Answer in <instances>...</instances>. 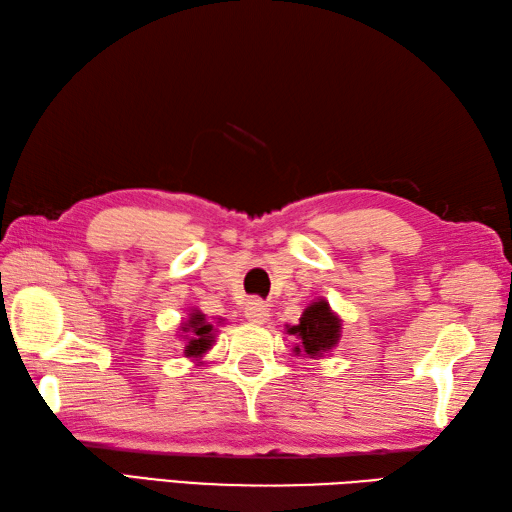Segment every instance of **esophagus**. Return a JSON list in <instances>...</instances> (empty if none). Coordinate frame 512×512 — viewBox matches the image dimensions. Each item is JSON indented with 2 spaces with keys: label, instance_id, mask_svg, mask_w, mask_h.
<instances>
[{
  "label": "esophagus",
  "instance_id": "obj_1",
  "mask_svg": "<svg viewBox=\"0 0 512 512\" xmlns=\"http://www.w3.org/2000/svg\"><path fill=\"white\" fill-rule=\"evenodd\" d=\"M244 316H246L248 323H253V325H264V323H268L270 310H268V305H266L264 301L251 299V301L246 303V307H244Z\"/></svg>",
  "mask_w": 512,
  "mask_h": 512
}]
</instances>
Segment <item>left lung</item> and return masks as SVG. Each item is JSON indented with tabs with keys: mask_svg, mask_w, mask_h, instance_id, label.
Wrapping results in <instances>:
<instances>
[{
	"mask_svg": "<svg viewBox=\"0 0 512 512\" xmlns=\"http://www.w3.org/2000/svg\"><path fill=\"white\" fill-rule=\"evenodd\" d=\"M342 320L331 312L325 299H318L305 307L299 318V325L288 327V334L296 336L301 342L294 347V353L310 355V358H323V353L334 349L340 340Z\"/></svg>",
	"mask_w": 512,
	"mask_h": 512,
	"instance_id": "left-lung-1",
	"label": "left lung"
}]
</instances>
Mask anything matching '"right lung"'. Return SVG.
Here are the masks:
<instances>
[{
    "label": "right lung",
    "mask_w": 512,
    "mask_h": 512,
    "mask_svg": "<svg viewBox=\"0 0 512 512\" xmlns=\"http://www.w3.org/2000/svg\"><path fill=\"white\" fill-rule=\"evenodd\" d=\"M222 320V318H220ZM181 331L185 334V355L187 358H200L202 353L211 349L216 329L205 318V314L194 310L185 323H181Z\"/></svg>",
    "instance_id": "1"
}]
</instances>
